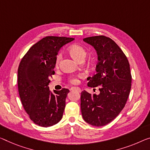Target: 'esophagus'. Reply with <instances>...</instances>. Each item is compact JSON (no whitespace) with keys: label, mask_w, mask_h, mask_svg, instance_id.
<instances>
[{"label":"esophagus","mask_w":150,"mask_h":150,"mask_svg":"<svg viewBox=\"0 0 150 150\" xmlns=\"http://www.w3.org/2000/svg\"><path fill=\"white\" fill-rule=\"evenodd\" d=\"M71 90L72 91H76L78 92H79V93H80L81 92V89H80L79 87H76V86H73L71 88Z\"/></svg>","instance_id":"34e87169"}]
</instances>
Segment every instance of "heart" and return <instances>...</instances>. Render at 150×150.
<instances>
[{
  "instance_id": "b5f03b06",
  "label": "heart",
  "mask_w": 150,
  "mask_h": 150,
  "mask_svg": "<svg viewBox=\"0 0 150 150\" xmlns=\"http://www.w3.org/2000/svg\"><path fill=\"white\" fill-rule=\"evenodd\" d=\"M68 51L70 53L71 56H72L74 58L76 59L78 61H80L81 59H84V57H86V50L84 49L82 46L80 45H72L70 46L68 48ZM62 59V54L59 53L56 57V65L57 66L59 65V62H60ZM83 76L82 74H79L76 76H72L70 78V82L73 83V84H76L78 82V78H81Z\"/></svg>"
}]
</instances>
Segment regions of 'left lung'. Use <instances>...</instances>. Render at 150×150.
<instances>
[{"mask_svg":"<svg viewBox=\"0 0 150 150\" xmlns=\"http://www.w3.org/2000/svg\"><path fill=\"white\" fill-rule=\"evenodd\" d=\"M83 40L97 53L96 74L88 78V86H98L100 93L92 95L82 92V115L90 125L104 126L116 118L127 100L131 86L129 63L118 45L108 37L93 36Z\"/></svg>","mask_w":150,"mask_h":150,"instance_id":"obj_1","label":"left lung"}]
</instances>
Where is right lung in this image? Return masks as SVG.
Segmentation results:
<instances>
[{"mask_svg": "<svg viewBox=\"0 0 150 150\" xmlns=\"http://www.w3.org/2000/svg\"><path fill=\"white\" fill-rule=\"evenodd\" d=\"M74 39L47 36L34 44L18 68V90L22 105L31 120L43 127L58 123L63 116L67 88L50 92L48 84L55 72L59 50Z\"/></svg>", "mask_w": 150, "mask_h": 150, "instance_id": "obj_1", "label": "right lung"}]
</instances>
